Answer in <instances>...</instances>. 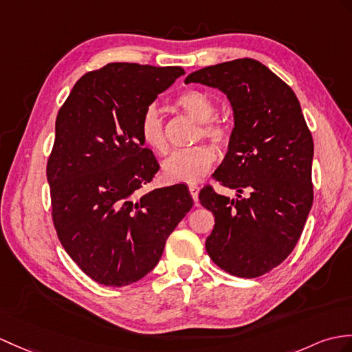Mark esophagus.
I'll use <instances>...</instances> for the list:
<instances>
[{"instance_id":"1","label":"esophagus","mask_w":352,"mask_h":352,"mask_svg":"<svg viewBox=\"0 0 352 352\" xmlns=\"http://www.w3.org/2000/svg\"><path fill=\"white\" fill-rule=\"evenodd\" d=\"M189 192H190V195H192L193 201H195V202H198V196H199V187H198V186H193V184H190V186H189Z\"/></svg>"}]
</instances>
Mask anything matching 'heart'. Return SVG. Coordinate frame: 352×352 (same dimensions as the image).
Masks as SVG:
<instances>
[{"label":"heart","mask_w":352,"mask_h":352,"mask_svg":"<svg viewBox=\"0 0 352 352\" xmlns=\"http://www.w3.org/2000/svg\"><path fill=\"white\" fill-rule=\"evenodd\" d=\"M175 106L187 116L201 122L198 139L207 138L217 146H226L231 142V127L225 121L214 117L216 104L210 97L198 91L187 89L175 99ZM139 136L150 150L157 154L168 151V138L165 121L154 104L146 106L139 121ZM216 162V153L210 145H196L187 150H178L163 162V175L170 183H198L208 174Z\"/></svg>","instance_id":"b5f03b06"}]
</instances>
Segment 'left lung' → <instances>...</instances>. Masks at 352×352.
<instances>
[{
  "mask_svg": "<svg viewBox=\"0 0 352 352\" xmlns=\"http://www.w3.org/2000/svg\"><path fill=\"white\" fill-rule=\"evenodd\" d=\"M186 84L219 88L230 99L234 130L213 178L236 192H199L214 216L206 249L213 263L236 277H259L296 248L314 202V139L296 93L252 58L208 65Z\"/></svg>",
  "mask_w": 352,
  "mask_h": 352,
  "instance_id": "left-lung-1",
  "label": "left lung"
}]
</instances>
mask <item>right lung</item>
Here are the masks:
<instances>
[{
	"mask_svg": "<svg viewBox=\"0 0 352 352\" xmlns=\"http://www.w3.org/2000/svg\"><path fill=\"white\" fill-rule=\"evenodd\" d=\"M182 75V67L111 63L85 73L56 116L46 166L52 222L69 256L104 287L148 274L193 206L184 184L144 193L160 166L139 121Z\"/></svg>",
	"mask_w": 352,
	"mask_h": 352,
	"instance_id": "obj_1",
	"label": "right lung"
}]
</instances>
